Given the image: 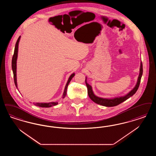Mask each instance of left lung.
<instances>
[{
  "instance_id": "8db88e82",
  "label": "left lung",
  "mask_w": 156,
  "mask_h": 156,
  "mask_svg": "<svg viewBox=\"0 0 156 156\" xmlns=\"http://www.w3.org/2000/svg\"><path fill=\"white\" fill-rule=\"evenodd\" d=\"M143 74V66H142V62H140V71H139V75L137 78V83L135 85L134 88L131 90V91L126 94V95L123 96H119V97H117L114 98H111V99H107V98H102L98 97L96 96L94 94L92 87L88 84L87 83V77H86L85 79V83L87 85V94L90 98V99L94 101V103L100 105L101 106H106V107H113V106H117L119 105L120 103H122L128 99H129L132 96H133L134 94L136 93L138 89V87H139L140 82L141 80V78Z\"/></svg>"
}]
</instances>
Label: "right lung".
<instances>
[{
	"label": "right lung",
	"instance_id": "1",
	"mask_svg": "<svg viewBox=\"0 0 156 156\" xmlns=\"http://www.w3.org/2000/svg\"><path fill=\"white\" fill-rule=\"evenodd\" d=\"M21 36L19 37L17 42L15 46V48H14V55L12 56V72H13V75H14V83L16 87L18 89L17 87V56H18V50H19V44L20 42V39ZM75 73L72 74L71 75L69 76L68 81L66 83V85L64 88V90L63 92V94L62 96V98H64L66 96L67 94V89L68 87L69 83L72 80V78L74 76ZM58 104L57 102H49V103H36L35 104H34V105L38 106V107H50L51 106H56Z\"/></svg>",
	"mask_w": 156,
	"mask_h": 156
}]
</instances>
